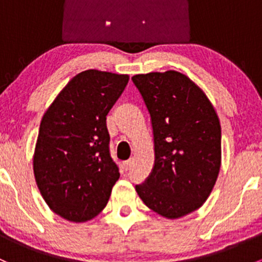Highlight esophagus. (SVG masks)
<instances>
[{"label": "esophagus", "instance_id": "1", "mask_svg": "<svg viewBox=\"0 0 262 262\" xmlns=\"http://www.w3.org/2000/svg\"><path fill=\"white\" fill-rule=\"evenodd\" d=\"M132 165H133V160H128V161H125V162L123 163V166H124V170H129V168L132 167Z\"/></svg>", "mask_w": 262, "mask_h": 262}]
</instances>
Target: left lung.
I'll list each match as a JSON object with an SVG mask.
<instances>
[{
	"label": "left lung",
	"mask_w": 262,
	"mask_h": 262,
	"mask_svg": "<svg viewBox=\"0 0 262 262\" xmlns=\"http://www.w3.org/2000/svg\"><path fill=\"white\" fill-rule=\"evenodd\" d=\"M150 115L155 165L136 190L168 219L199 209L221 170V124L199 86L176 71L132 77Z\"/></svg>",
	"instance_id": "left-lung-1"
}]
</instances>
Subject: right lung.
Returning <instances> with one entry per match:
<instances>
[{
  "label": "right lung",
  "instance_id": "obj_1",
  "mask_svg": "<svg viewBox=\"0 0 262 262\" xmlns=\"http://www.w3.org/2000/svg\"><path fill=\"white\" fill-rule=\"evenodd\" d=\"M128 81V75L83 71L43 115L34 175L48 207L67 221L81 223L96 216L120 176L110 156L106 115Z\"/></svg>",
  "mask_w": 262,
  "mask_h": 262
}]
</instances>
